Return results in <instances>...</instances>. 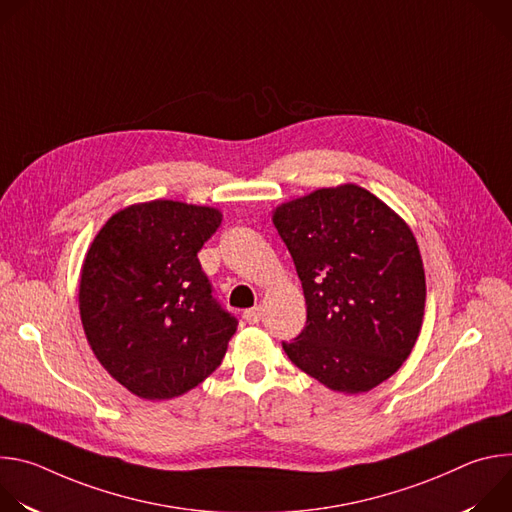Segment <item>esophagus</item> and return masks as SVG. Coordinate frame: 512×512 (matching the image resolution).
Segmentation results:
<instances>
[{"label": "esophagus", "instance_id": "esophagus-1", "mask_svg": "<svg viewBox=\"0 0 512 512\" xmlns=\"http://www.w3.org/2000/svg\"><path fill=\"white\" fill-rule=\"evenodd\" d=\"M261 316H263V310H261V306H257V308H251V310H245V312H243V318H245L249 324H259Z\"/></svg>", "mask_w": 512, "mask_h": 512}]
</instances>
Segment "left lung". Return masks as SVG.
I'll return each mask as SVG.
<instances>
[{"label": "left lung", "instance_id": "1", "mask_svg": "<svg viewBox=\"0 0 512 512\" xmlns=\"http://www.w3.org/2000/svg\"><path fill=\"white\" fill-rule=\"evenodd\" d=\"M273 225L294 259L308 322L289 360L338 393H367L411 354L425 310V271L403 218L356 184L279 204Z\"/></svg>", "mask_w": 512, "mask_h": 512}]
</instances>
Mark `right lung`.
Listing matches in <instances>:
<instances>
[{"mask_svg": "<svg viewBox=\"0 0 512 512\" xmlns=\"http://www.w3.org/2000/svg\"><path fill=\"white\" fill-rule=\"evenodd\" d=\"M221 221L212 206L139 202L115 212L85 255L87 340L103 369L141 399L166 401L200 385L237 332L198 261Z\"/></svg>", "mask_w": 512, "mask_h": 512, "instance_id": "obj_1", "label": "right lung"}]
</instances>
